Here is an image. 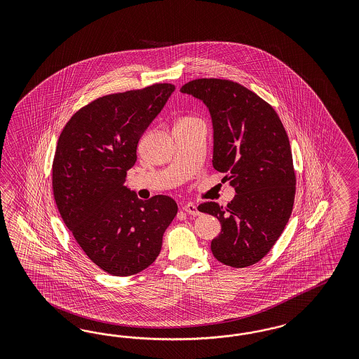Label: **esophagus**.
Segmentation results:
<instances>
[{
	"label": "esophagus",
	"instance_id": "34e87169",
	"mask_svg": "<svg viewBox=\"0 0 359 359\" xmlns=\"http://www.w3.org/2000/svg\"><path fill=\"white\" fill-rule=\"evenodd\" d=\"M183 210L187 212L188 215H192V216H198L200 215L198 209L194 204H185L184 207H183Z\"/></svg>",
	"mask_w": 359,
	"mask_h": 359
}]
</instances>
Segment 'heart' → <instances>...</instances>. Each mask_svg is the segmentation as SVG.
<instances>
[{
    "instance_id": "b5f03b06",
    "label": "heart",
    "mask_w": 359,
    "mask_h": 359,
    "mask_svg": "<svg viewBox=\"0 0 359 359\" xmlns=\"http://www.w3.org/2000/svg\"><path fill=\"white\" fill-rule=\"evenodd\" d=\"M192 120V117H187V118H183V120L179 121V122H183V121H189Z\"/></svg>"
}]
</instances>
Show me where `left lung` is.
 <instances>
[{"label": "left lung", "mask_w": 359, "mask_h": 359, "mask_svg": "<svg viewBox=\"0 0 359 359\" xmlns=\"http://www.w3.org/2000/svg\"><path fill=\"white\" fill-rule=\"evenodd\" d=\"M180 90L209 108L213 167L236 189L226 207L213 201L198 207L221 222L210 249L226 266L248 267L269 254L292 213L296 175L287 131L267 101L236 81L196 79Z\"/></svg>", "instance_id": "left-lung-1"}]
</instances>
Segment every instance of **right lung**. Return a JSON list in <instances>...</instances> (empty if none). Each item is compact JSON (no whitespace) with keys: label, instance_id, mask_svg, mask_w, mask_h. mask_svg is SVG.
<instances>
[{"label":"right lung","instance_id":"add662e5","mask_svg":"<svg viewBox=\"0 0 359 359\" xmlns=\"http://www.w3.org/2000/svg\"><path fill=\"white\" fill-rule=\"evenodd\" d=\"M174 90L159 83L96 98L77 110L57 140L56 207L81 250L110 275L130 276L154 263L177 213L170 196L143 201L123 185L142 134Z\"/></svg>","mask_w":359,"mask_h":359}]
</instances>
